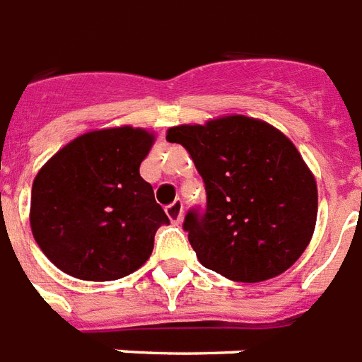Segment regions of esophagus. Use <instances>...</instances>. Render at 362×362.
Returning a JSON list of instances; mask_svg holds the SVG:
<instances>
[{
    "mask_svg": "<svg viewBox=\"0 0 362 362\" xmlns=\"http://www.w3.org/2000/svg\"><path fill=\"white\" fill-rule=\"evenodd\" d=\"M166 215H168V218L173 222V224H179V222H181V218H183V204H181L179 199H175L173 204H170L166 207Z\"/></svg>",
    "mask_w": 362,
    "mask_h": 362,
    "instance_id": "1",
    "label": "esophagus"
}]
</instances>
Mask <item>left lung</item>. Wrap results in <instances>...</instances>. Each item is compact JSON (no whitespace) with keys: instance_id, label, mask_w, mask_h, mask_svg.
<instances>
[{"instance_id":"8db88e82","label":"left lung","mask_w":362,"mask_h":362,"mask_svg":"<svg viewBox=\"0 0 362 362\" xmlns=\"http://www.w3.org/2000/svg\"><path fill=\"white\" fill-rule=\"evenodd\" d=\"M205 183L204 215L183 228L204 267L235 282H263L290 269L316 228L317 187L293 141L262 119L231 114L168 129Z\"/></svg>"}]
</instances>
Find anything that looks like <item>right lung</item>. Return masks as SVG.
Here are the masks:
<instances>
[{
  "label": "right lung",
  "instance_id": "obj_1",
  "mask_svg": "<svg viewBox=\"0 0 362 362\" xmlns=\"http://www.w3.org/2000/svg\"><path fill=\"white\" fill-rule=\"evenodd\" d=\"M155 132L112 127L80 134L40 168L30 224L45 256L74 279L106 282L149 259L155 233L170 224L140 175Z\"/></svg>",
  "mask_w": 362,
  "mask_h": 362
}]
</instances>
